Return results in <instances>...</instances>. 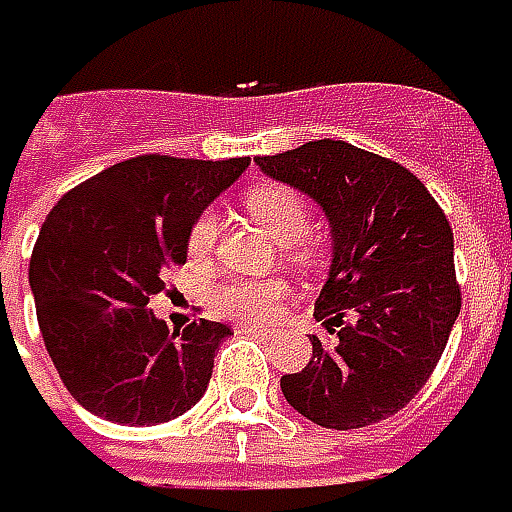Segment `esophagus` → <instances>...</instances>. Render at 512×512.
Listing matches in <instances>:
<instances>
[{"mask_svg": "<svg viewBox=\"0 0 512 512\" xmlns=\"http://www.w3.org/2000/svg\"><path fill=\"white\" fill-rule=\"evenodd\" d=\"M238 332H244V335H255V338H263V341H268L274 332L271 330H263V327H238Z\"/></svg>", "mask_w": 512, "mask_h": 512, "instance_id": "1", "label": "esophagus"}]
</instances>
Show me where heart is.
Returning a JSON list of instances; mask_svg holds the SVG:
<instances>
[{
	"mask_svg": "<svg viewBox=\"0 0 512 512\" xmlns=\"http://www.w3.org/2000/svg\"><path fill=\"white\" fill-rule=\"evenodd\" d=\"M246 213L263 227V230L280 241L291 244L296 255L305 257L310 252L307 238H302L310 224V207L305 196L282 182H263L244 194ZM219 238V221L213 213H202L188 235V255L194 260H205L213 252ZM288 299V288L277 280H249L230 282L213 291V310L224 318L241 321V324H266L282 310Z\"/></svg>",
	"mask_w": 512,
	"mask_h": 512,
	"instance_id": "1",
	"label": "heart"
}]
</instances>
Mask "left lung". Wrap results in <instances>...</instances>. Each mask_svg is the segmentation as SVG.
Returning a JSON list of instances; mask_svg holds the SVG:
<instances>
[{
  "label": "left lung",
  "mask_w": 512,
  "mask_h": 512,
  "mask_svg": "<svg viewBox=\"0 0 512 512\" xmlns=\"http://www.w3.org/2000/svg\"><path fill=\"white\" fill-rule=\"evenodd\" d=\"M255 163L310 196L332 232L316 299L330 338L313 335L310 363L280 380L288 405L327 430L393 416L430 380L460 313L449 221L416 174L346 141Z\"/></svg>",
  "instance_id": "8db88e82"
}]
</instances>
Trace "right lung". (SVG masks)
Masks as SVG:
<instances>
[{
    "instance_id": "1",
    "label": "right lung",
    "mask_w": 512,
    "mask_h": 512,
    "mask_svg": "<svg viewBox=\"0 0 512 512\" xmlns=\"http://www.w3.org/2000/svg\"><path fill=\"white\" fill-rule=\"evenodd\" d=\"M249 157L141 155L71 188L30 260L38 327L69 393L94 416L152 427L205 396L232 330L199 318L169 330L149 310L166 268L188 260L194 221Z\"/></svg>"
}]
</instances>
